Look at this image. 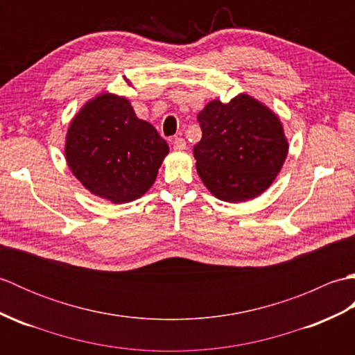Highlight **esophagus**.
<instances>
[{
  "instance_id": "esophagus-1",
  "label": "esophagus",
  "mask_w": 355,
  "mask_h": 355,
  "mask_svg": "<svg viewBox=\"0 0 355 355\" xmlns=\"http://www.w3.org/2000/svg\"><path fill=\"white\" fill-rule=\"evenodd\" d=\"M173 149L175 150H184L186 149V140L183 137H175L173 139Z\"/></svg>"
}]
</instances>
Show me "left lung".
<instances>
[{"mask_svg": "<svg viewBox=\"0 0 355 355\" xmlns=\"http://www.w3.org/2000/svg\"><path fill=\"white\" fill-rule=\"evenodd\" d=\"M202 131L193 146L201 182L218 200L244 202L267 191L288 154L284 126L267 105L241 93L198 112Z\"/></svg>", "mask_w": 355, "mask_h": 355, "instance_id": "1", "label": "left lung"}]
</instances>
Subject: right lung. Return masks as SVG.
<instances>
[{"instance_id":"add662e5","label":"right lung","mask_w":355,"mask_h":355,"mask_svg":"<svg viewBox=\"0 0 355 355\" xmlns=\"http://www.w3.org/2000/svg\"><path fill=\"white\" fill-rule=\"evenodd\" d=\"M169 146L155 128L135 116L123 96L101 93L73 117L65 160L93 195L114 205L145 195L154 184Z\"/></svg>"}]
</instances>
